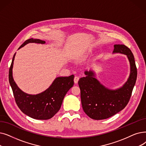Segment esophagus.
I'll return each instance as SVG.
<instances>
[{"mask_svg": "<svg viewBox=\"0 0 146 146\" xmlns=\"http://www.w3.org/2000/svg\"><path fill=\"white\" fill-rule=\"evenodd\" d=\"M79 80V77H78V76H75V77H74V84H78V82Z\"/></svg>", "mask_w": 146, "mask_h": 146, "instance_id": "obj_1", "label": "esophagus"}]
</instances>
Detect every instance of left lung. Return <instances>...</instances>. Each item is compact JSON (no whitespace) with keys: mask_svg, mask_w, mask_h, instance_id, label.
Returning <instances> with one entry per match:
<instances>
[{"mask_svg":"<svg viewBox=\"0 0 146 146\" xmlns=\"http://www.w3.org/2000/svg\"><path fill=\"white\" fill-rule=\"evenodd\" d=\"M126 55L129 62L130 73L125 83L119 88L111 90L96 78L93 70L85 71V77L80 78L78 84L84 112L91 119L102 120L109 118L123 110L128 103L137 76L134 56L124 45H115L113 54Z\"/></svg>","mask_w":146,"mask_h":146,"instance_id":"obj_1","label":"left lung"}]
</instances>
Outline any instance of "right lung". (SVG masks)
Masks as SVG:
<instances>
[{
    "label": "right lung",
    "instance_id": "1",
    "mask_svg": "<svg viewBox=\"0 0 146 146\" xmlns=\"http://www.w3.org/2000/svg\"><path fill=\"white\" fill-rule=\"evenodd\" d=\"M29 43L45 44L46 42L31 38L25 41L18 49ZM15 55L16 53L14 55L9 68V82L19 109L25 115L35 119L48 120L52 118L60 109L63 99L68 90L73 86L74 75L68 77L56 78L48 89L39 94H27L19 88L13 78L12 68Z\"/></svg>",
    "mask_w": 146,
    "mask_h": 146
}]
</instances>
